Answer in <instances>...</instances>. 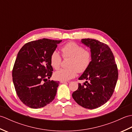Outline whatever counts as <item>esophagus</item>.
<instances>
[{
  "mask_svg": "<svg viewBox=\"0 0 132 132\" xmlns=\"http://www.w3.org/2000/svg\"><path fill=\"white\" fill-rule=\"evenodd\" d=\"M70 82H67V81H61V83H69Z\"/></svg>",
  "mask_w": 132,
  "mask_h": 132,
  "instance_id": "obj_1",
  "label": "esophagus"
}]
</instances>
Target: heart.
<instances>
[{
	"label": "heart",
	"mask_w": 132,
	"mask_h": 132,
	"mask_svg": "<svg viewBox=\"0 0 132 132\" xmlns=\"http://www.w3.org/2000/svg\"><path fill=\"white\" fill-rule=\"evenodd\" d=\"M62 55L63 58H70L66 69H61L54 74L56 80L67 81L76 77L78 72L82 73L86 71L92 61L90 51L74 42H69L61 47ZM62 58L57 51L53 52L50 57V63L53 69L60 68Z\"/></svg>",
	"instance_id": "1"
}]
</instances>
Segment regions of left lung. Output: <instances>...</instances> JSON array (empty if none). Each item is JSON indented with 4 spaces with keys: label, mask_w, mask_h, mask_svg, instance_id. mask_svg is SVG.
Here are the masks:
<instances>
[{
    "label": "left lung",
    "mask_w": 132,
    "mask_h": 132,
    "mask_svg": "<svg viewBox=\"0 0 132 132\" xmlns=\"http://www.w3.org/2000/svg\"><path fill=\"white\" fill-rule=\"evenodd\" d=\"M92 54L90 65L79 78L86 80L79 83L72 94L78 104L87 109H95L104 104L110 99L118 79V70L113 53L105 44L91 38L82 39Z\"/></svg>",
    "instance_id": "8db88e82"
}]
</instances>
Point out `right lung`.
I'll list each match as a JSON object with an SVG mask.
<instances>
[{
	"instance_id": "right-lung-1",
	"label": "right lung",
	"mask_w": 132,
	"mask_h": 132,
	"mask_svg": "<svg viewBox=\"0 0 132 132\" xmlns=\"http://www.w3.org/2000/svg\"><path fill=\"white\" fill-rule=\"evenodd\" d=\"M61 41L40 39L26 44L19 50L12 80L20 100L30 108L44 107L54 99L60 82L49 80L53 71L50 57Z\"/></svg>"
}]
</instances>
